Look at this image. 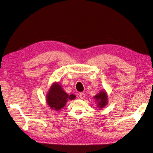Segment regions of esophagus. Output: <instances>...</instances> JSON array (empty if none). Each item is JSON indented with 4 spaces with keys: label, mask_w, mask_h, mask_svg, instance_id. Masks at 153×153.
<instances>
[{
    "label": "esophagus",
    "mask_w": 153,
    "mask_h": 153,
    "mask_svg": "<svg viewBox=\"0 0 153 153\" xmlns=\"http://www.w3.org/2000/svg\"><path fill=\"white\" fill-rule=\"evenodd\" d=\"M85 94L82 93H82H80L79 95V97H80V99H84V97H85Z\"/></svg>",
    "instance_id": "esophagus-1"
}]
</instances>
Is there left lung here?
<instances>
[{"instance_id":"obj_1","label":"left lung","mask_w":153,"mask_h":153,"mask_svg":"<svg viewBox=\"0 0 153 153\" xmlns=\"http://www.w3.org/2000/svg\"><path fill=\"white\" fill-rule=\"evenodd\" d=\"M94 99L97 102V106L99 108H103L105 107L108 103V95L105 90H102L99 93L95 95Z\"/></svg>"}]
</instances>
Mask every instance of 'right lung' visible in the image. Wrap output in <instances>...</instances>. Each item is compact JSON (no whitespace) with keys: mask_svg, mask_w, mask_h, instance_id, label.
I'll list each match as a JSON object with an SVG mask.
<instances>
[{"mask_svg":"<svg viewBox=\"0 0 153 153\" xmlns=\"http://www.w3.org/2000/svg\"><path fill=\"white\" fill-rule=\"evenodd\" d=\"M46 102L48 106L53 110L59 111L66 105L69 100L76 99L74 94H68L62 89L60 84L54 82L47 92Z\"/></svg>","mask_w":153,"mask_h":153,"instance_id":"add662e5","label":"right lung"}]
</instances>
